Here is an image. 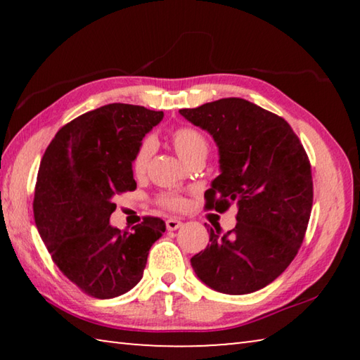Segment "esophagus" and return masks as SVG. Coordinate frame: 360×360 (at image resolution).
Returning <instances> with one entry per match:
<instances>
[{"instance_id": "esophagus-1", "label": "esophagus", "mask_w": 360, "mask_h": 360, "mask_svg": "<svg viewBox=\"0 0 360 360\" xmlns=\"http://www.w3.org/2000/svg\"><path fill=\"white\" fill-rule=\"evenodd\" d=\"M182 225V222L179 221V219H176V217H169L168 221H167V229L169 230V231H173V230H178L179 227Z\"/></svg>"}]
</instances>
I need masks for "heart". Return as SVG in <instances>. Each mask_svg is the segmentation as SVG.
I'll return each instance as SVG.
<instances>
[{"mask_svg": "<svg viewBox=\"0 0 360 360\" xmlns=\"http://www.w3.org/2000/svg\"><path fill=\"white\" fill-rule=\"evenodd\" d=\"M172 143L178 155L186 163H191L195 158H206L210 152L208 139L202 131L193 129V127H178V129H174L172 133ZM152 152H154V139H143L131 158L133 174L143 176L146 173ZM158 205L172 211H181L186 208V198L179 193L167 192L158 197Z\"/></svg>", "mask_w": 360, "mask_h": 360, "instance_id": "b5f03b06", "label": "heart"}]
</instances>
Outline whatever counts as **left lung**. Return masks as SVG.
Masks as SVG:
<instances>
[{
    "instance_id": "left-lung-1",
    "label": "left lung",
    "mask_w": 360,
    "mask_h": 360,
    "mask_svg": "<svg viewBox=\"0 0 360 360\" xmlns=\"http://www.w3.org/2000/svg\"><path fill=\"white\" fill-rule=\"evenodd\" d=\"M179 112L219 148L221 174L205 192V208H238L233 230L210 229L211 245L193 255L192 268L217 292L251 294L275 281L302 246L313 206L308 155L288 122L248 100Z\"/></svg>"
}]
</instances>
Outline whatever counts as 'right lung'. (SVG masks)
Masks as SVG:
<instances>
[{"label": "right lung", "instance_id": "obj_1", "mask_svg": "<svg viewBox=\"0 0 360 360\" xmlns=\"http://www.w3.org/2000/svg\"><path fill=\"white\" fill-rule=\"evenodd\" d=\"M162 119L144 106H101L62 127L42 157L36 227L60 271L87 295L112 298L135 288L167 229L150 216L131 233L109 224L112 198L136 188L131 158L139 143Z\"/></svg>", "mask_w": 360, "mask_h": 360}]
</instances>
